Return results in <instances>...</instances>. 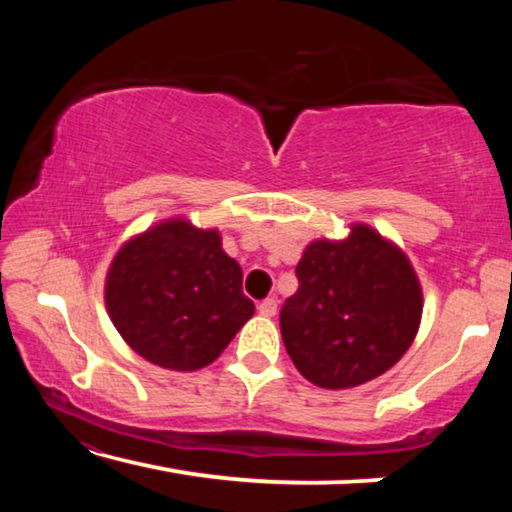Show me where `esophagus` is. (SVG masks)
<instances>
[{
	"mask_svg": "<svg viewBox=\"0 0 512 512\" xmlns=\"http://www.w3.org/2000/svg\"><path fill=\"white\" fill-rule=\"evenodd\" d=\"M257 309H259V314H262V316L271 318V316L277 314V300L275 298H266V300L259 302Z\"/></svg>",
	"mask_w": 512,
	"mask_h": 512,
	"instance_id": "esophagus-1",
	"label": "esophagus"
}]
</instances>
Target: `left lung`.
I'll return each mask as SVG.
<instances>
[{"label": "left lung", "mask_w": 512, "mask_h": 512, "mask_svg": "<svg viewBox=\"0 0 512 512\" xmlns=\"http://www.w3.org/2000/svg\"><path fill=\"white\" fill-rule=\"evenodd\" d=\"M298 291L280 311L293 366L329 391L352 388L395 366L418 332L422 291L400 248L368 225L343 241L309 244Z\"/></svg>", "instance_id": "left-lung-1"}]
</instances>
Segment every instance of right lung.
Masks as SVG:
<instances>
[{
  "mask_svg": "<svg viewBox=\"0 0 512 512\" xmlns=\"http://www.w3.org/2000/svg\"><path fill=\"white\" fill-rule=\"evenodd\" d=\"M106 307L140 357L183 372L212 363L255 314L219 232L185 219L162 221L119 248L106 277Z\"/></svg>",
  "mask_w": 512,
  "mask_h": 512,
  "instance_id": "1",
  "label": "right lung"
}]
</instances>
